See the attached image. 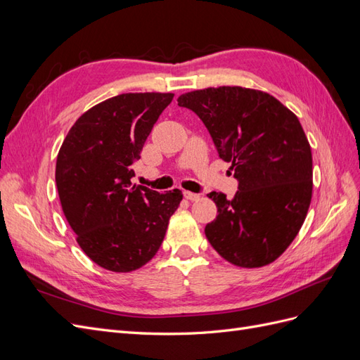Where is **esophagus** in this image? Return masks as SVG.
<instances>
[{"label": "esophagus", "instance_id": "1", "mask_svg": "<svg viewBox=\"0 0 360 360\" xmlns=\"http://www.w3.org/2000/svg\"><path fill=\"white\" fill-rule=\"evenodd\" d=\"M183 195H184V198H186V200H191V201H197V200H200V193H193V192H189V191H184V192H183Z\"/></svg>", "mask_w": 360, "mask_h": 360}]
</instances>
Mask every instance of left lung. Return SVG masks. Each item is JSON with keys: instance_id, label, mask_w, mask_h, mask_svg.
I'll use <instances>...</instances> for the list:
<instances>
[{"instance_id": "obj_1", "label": "left lung", "mask_w": 360, "mask_h": 360, "mask_svg": "<svg viewBox=\"0 0 360 360\" xmlns=\"http://www.w3.org/2000/svg\"><path fill=\"white\" fill-rule=\"evenodd\" d=\"M177 102L202 120L238 180L231 200L207 195L217 207L207 240L234 266L274 263L297 236L312 197L311 146L299 118L269 93L243 86L195 90Z\"/></svg>"}]
</instances>
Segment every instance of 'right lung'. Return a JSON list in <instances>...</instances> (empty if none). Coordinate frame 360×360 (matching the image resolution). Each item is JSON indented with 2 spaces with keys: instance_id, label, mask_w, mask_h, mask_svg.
<instances>
[{
  "instance_id": "1",
  "label": "right lung",
  "mask_w": 360,
  "mask_h": 360,
  "mask_svg": "<svg viewBox=\"0 0 360 360\" xmlns=\"http://www.w3.org/2000/svg\"><path fill=\"white\" fill-rule=\"evenodd\" d=\"M172 93H124L94 105L70 127L56 181L76 242L97 266L127 274L147 264L183 198L130 181L134 162Z\"/></svg>"
}]
</instances>
